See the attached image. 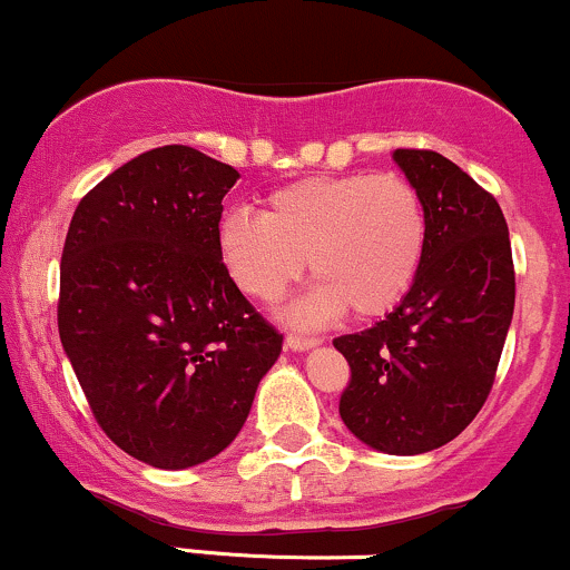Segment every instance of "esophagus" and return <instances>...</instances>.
<instances>
[{
    "mask_svg": "<svg viewBox=\"0 0 570 570\" xmlns=\"http://www.w3.org/2000/svg\"><path fill=\"white\" fill-rule=\"evenodd\" d=\"M285 342L291 351H312V347L321 345V340H317V336H304V334H287Z\"/></svg>",
    "mask_w": 570,
    "mask_h": 570,
    "instance_id": "esophagus-1",
    "label": "esophagus"
}]
</instances>
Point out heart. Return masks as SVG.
Segmentation results:
<instances>
[{"label": "heart", "mask_w": 570, "mask_h": 570, "mask_svg": "<svg viewBox=\"0 0 570 570\" xmlns=\"http://www.w3.org/2000/svg\"><path fill=\"white\" fill-rule=\"evenodd\" d=\"M426 238L419 189L405 176L366 170L293 181L268 195L263 214L228 212L217 228L219 258L255 302H277L309 258L315 287L291 312L302 323L394 309L419 277Z\"/></svg>", "instance_id": "heart-1"}]
</instances>
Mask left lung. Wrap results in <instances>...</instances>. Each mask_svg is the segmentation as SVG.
I'll return each instance as SVG.
<instances>
[{
  "label": "left lung",
  "instance_id": "left-lung-1",
  "mask_svg": "<svg viewBox=\"0 0 570 570\" xmlns=\"http://www.w3.org/2000/svg\"><path fill=\"white\" fill-rule=\"evenodd\" d=\"M394 160L426 206V255L402 304L334 347L351 381L340 415L361 443L410 456L440 449L479 415L498 375L517 298L500 204L430 149Z\"/></svg>",
  "mask_w": 570,
  "mask_h": 570
}]
</instances>
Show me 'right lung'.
Listing matches in <instances>:
<instances>
[{
  "instance_id": "right-lung-1",
  "label": "right lung",
  "mask_w": 570,
  "mask_h": 570,
  "mask_svg": "<svg viewBox=\"0 0 570 570\" xmlns=\"http://www.w3.org/2000/svg\"><path fill=\"white\" fill-rule=\"evenodd\" d=\"M236 179L193 146H160L91 187L67 230L59 340L100 430L151 468L228 449L283 351L219 258Z\"/></svg>"
}]
</instances>
